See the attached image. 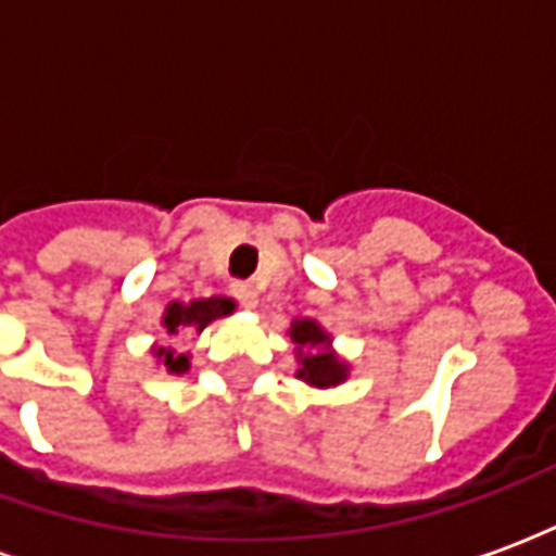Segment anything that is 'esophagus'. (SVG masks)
<instances>
[{"instance_id": "1", "label": "esophagus", "mask_w": 556, "mask_h": 556, "mask_svg": "<svg viewBox=\"0 0 556 556\" xmlns=\"http://www.w3.org/2000/svg\"><path fill=\"white\" fill-rule=\"evenodd\" d=\"M231 294L241 301V306H247V309H255L258 306V289H255L253 282H235L231 286Z\"/></svg>"}]
</instances>
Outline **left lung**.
Wrapping results in <instances>:
<instances>
[{
	"label": "left lung",
	"instance_id": "left-lung-1",
	"mask_svg": "<svg viewBox=\"0 0 556 556\" xmlns=\"http://www.w3.org/2000/svg\"><path fill=\"white\" fill-rule=\"evenodd\" d=\"M294 342V361H298V378L303 384L330 390L349 381L351 366L333 349V337L315 318H294L289 327Z\"/></svg>",
	"mask_w": 556,
	"mask_h": 556
}]
</instances>
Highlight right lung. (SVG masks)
I'll return each instance as SVG.
<instances>
[{
  "mask_svg": "<svg viewBox=\"0 0 556 556\" xmlns=\"http://www.w3.org/2000/svg\"><path fill=\"white\" fill-rule=\"evenodd\" d=\"M235 313V301L231 298H223V294H214V298H195V301H172L166 303V309L160 315V327L166 337H181L184 330H193V333H202L211 321L217 318H226V315ZM151 354L157 366H163L169 375H184L190 369V354H181V351L169 349V345H151Z\"/></svg>",
  "mask_w": 556,
  "mask_h": 556,
  "instance_id": "obj_1",
  "label": "right lung"
}]
</instances>
